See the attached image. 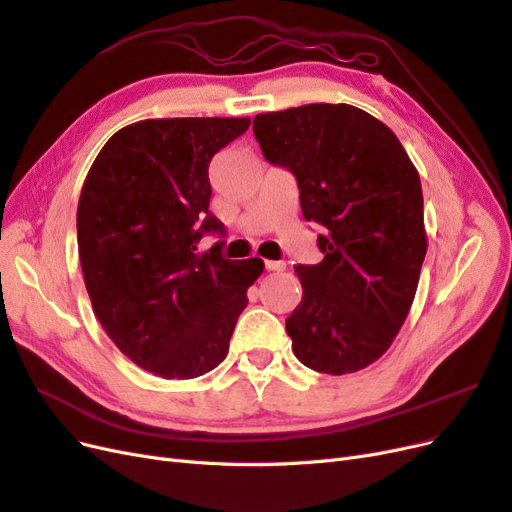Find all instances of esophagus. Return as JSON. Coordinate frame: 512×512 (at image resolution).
<instances>
[{"label": "esophagus", "mask_w": 512, "mask_h": 512, "mask_svg": "<svg viewBox=\"0 0 512 512\" xmlns=\"http://www.w3.org/2000/svg\"><path fill=\"white\" fill-rule=\"evenodd\" d=\"M265 267H267V271L282 273V271L286 269V262H282V260H267V262H265Z\"/></svg>", "instance_id": "obj_1"}]
</instances>
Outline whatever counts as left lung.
<instances>
[{
  "instance_id": "left-lung-1",
  "label": "left lung",
  "mask_w": 512,
  "mask_h": 512,
  "mask_svg": "<svg viewBox=\"0 0 512 512\" xmlns=\"http://www.w3.org/2000/svg\"><path fill=\"white\" fill-rule=\"evenodd\" d=\"M254 136L297 177L303 218L324 228L322 262L294 269L292 352L318 374H354L391 348L414 301L427 254L418 170L389 126L350 104L260 113Z\"/></svg>"
}]
</instances>
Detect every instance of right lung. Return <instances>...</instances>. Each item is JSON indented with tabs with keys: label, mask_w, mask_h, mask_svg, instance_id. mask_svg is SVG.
I'll return each mask as SVG.
<instances>
[{
	"label": "right lung",
	"mask_w": 512,
	"mask_h": 512,
	"mask_svg": "<svg viewBox=\"0 0 512 512\" xmlns=\"http://www.w3.org/2000/svg\"><path fill=\"white\" fill-rule=\"evenodd\" d=\"M250 117L130 123L108 138L83 183L76 235L91 307L113 344L153 376L190 380L228 354L247 288L265 262L226 260L209 211V162Z\"/></svg>",
	"instance_id": "add662e5"
}]
</instances>
